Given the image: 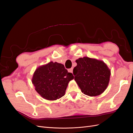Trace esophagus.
Wrapping results in <instances>:
<instances>
[{
    "label": "esophagus",
    "mask_w": 133,
    "mask_h": 133,
    "mask_svg": "<svg viewBox=\"0 0 133 133\" xmlns=\"http://www.w3.org/2000/svg\"><path fill=\"white\" fill-rule=\"evenodd\" d=\"M73 68H70V69H69L68 70L69 73H73Z\"/></svg>",
    "instance_id": "34e87169"
}]
</instances>
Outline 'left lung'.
<instances>
[{
    "label": "left lung",
    "mask_w": 133,
    "mask_h": 133,
    "mask_svg": "<svg viewBox=\"0 0 133 133\" xmlns=\"http://www.w3.org/2000/svg\"><path fill=\"white\" fill-rule=\"evenodd\" d=\"M73 69L74 80L82 92L90 96L102 94L108 86L110 70L102 60L89 57L76 60Z\"/></svg>",
    "instance_id": "obj_1"
}]
</instances>
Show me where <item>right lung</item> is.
Returning a JSON list of instances; mask_svg holds the SVG:
<instances>
[{
  "label": "right lung",
  "mask_w": 133,
  "mask_h": 133,
  "mask_svg": "<svg viewBox=\"0 0 133 133\" xmlns=\"http://www.w3.org/2000/svg\"><path fill=\"white\" fill-rule=\"evenodd\" d=\"M74 76L62 64L50 62L38 67L31 79L35 89L44 99L56 100L65 95L68 83Z\"/></svg>",
  "instance_id": "1"
}]
</instances>
